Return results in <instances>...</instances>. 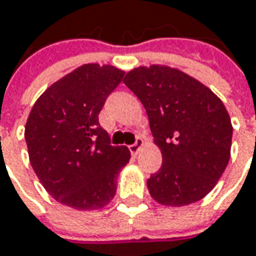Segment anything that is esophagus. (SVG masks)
Here are the masks:
<instances>
[{
	"mask_svg": "<svg viewBox=\"0 0 256 256\" xmlns=\"http://www.w3.org/2000/svg\"><path fill=\"white\" fill-rule=\"evenodd\" d=\"M143 138L142 137H137L136 138V143L134 144H130L128 146V150H130V153L133 156H137L138 154V152H140V148L143 147Z\"/></svg>",
	"mask_w": 256,
	"mask_h": 256,
	"instance_id": "34e87169",
	"label": "esophagus"
}]
</instances>
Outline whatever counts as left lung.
<instances>
[{
    "mask_svg": "<svg viewBox=\"0 0 256 256\" xmlns=\"http://www.w3.org/2000/svg\"><path fill=\"white\" fill-rule=\"evenodd\" d=\"M143 103L163 164L147 188L167 207L188 206L216 187L231 157L232 124L206 84L176 68L138 66L123 79Z\"/></svg>",
    "mask_w": 256,
    "mask_h": 256,
    "instance_id": "1",
    "label": "left lung"
}]
</instances>
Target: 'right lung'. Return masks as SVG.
<instances>
[{"label": "right lung", "instance_id": "1", "mask_svg": "<svg viewBox=\"0 0 256 256\" xmlns=\"http://www.w3.org/2000/svg\"><path fill=\"white\" fill-rule=\"evenodd\" d=\"M124 72L86 64L50 84L35 102L25 126L32 168L60 204L99 210L116 194V178L128 163L126 146H112L99 113Z\"/></svg>", "mask_w": 256, "mask_h": 256}]
</instances>
